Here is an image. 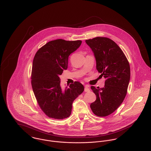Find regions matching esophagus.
I'll list each match as a JSON object with an SVG mask.
<instances>
[{
  "label": "esophagus",
  "mask_w": 151,
  "mask_h": 151,
  "mask_svg": "<svg viewBox=\"0 0 151 151\" xmlns=\"http://www.w3.org/2000/svg\"><path fill=\"white\" fill-rule=\"evenodd\" d=\"M84 91L85 92H89L90 89L89 88L88 86H85V88H84Z\"/></svg>",
  "instance_id": "esophagus-1"
}]
</instances>
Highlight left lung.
Returning <instances> with one entry per match:
<instances>
[{
  "label": "left lung",
  "mask_w": 151,
  "mask_h": 151,
  "mask_svg": "<svg viewBox=\"0 0 151 151\" xmlns=\"http://www.w3.org/2000/svg\"><path fill=\"white\" fill-rule=\"evenodd\" d=\"M96 62V70L105 78V86L91 88L96 95V101L90 105L93 113L106 117L113 113L123 102L130 79V67L121 48L113 40L98 37L87 40Z\"/></svg>",
  "instance_id": "obj_1"
}]
</instances>
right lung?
Returning <instances> with one entry per match:
<instances>
[{
    "label": "right lung",
    "instance_id": "add662e5",
    "mask_svg": "<svg viewBox=\"0 0 151 151\" xmlns=\"http://www.w3.org/2000/svg\"><path fill=\"white\" fill-rule=\"evenodd\" d=\"M82 41L58 39L46 43L35 55L31 72V86L39 106L49 117L62 120L71 113L73 101L84 90L75 81L62 89L59 76L68 67L69 55Z\"/></svg>",
    "mask_w": 151,
    "mask_h": 151
}]
</instances>
